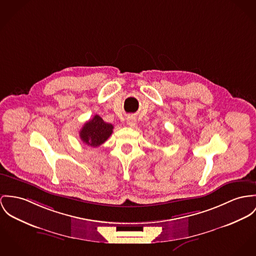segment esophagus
Here are the masks:
<instances>
[{
	"instance_id": "1",
	"label": "esophagus",
	"mask_w": 256,
	"mask_h": 256,
	"mask_svg": "<svg viewBox=\"0 0 256 256\" xmlns=\"http://www.w3.org/2000/svg\"><path fill=\"white\" fill-rule=\"evenodd\" d=\"M126 124L130 126H132V128H134L136 126V118H134V116H128V118H126Z\"/></svg>"
}]
</instances>
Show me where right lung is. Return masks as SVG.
<instances>
[{
  "mask_svg": "<svg viewBox=\"0 0 256 256\" xmlns=\"http://www.w3.org/2000/svg\"><path fill=\"white\" fill-rule=\"evenodd\" d=\"M114 126L103 120L98 115L86 122L80 130V140L90 146L98 147L103 144L113 132Z\"/></svg>",
  "mask_w": 256,
  "mask_h": 256,
  "instance_id": "right-lung-1",
  "label": "right lung"
}]
</instances>
